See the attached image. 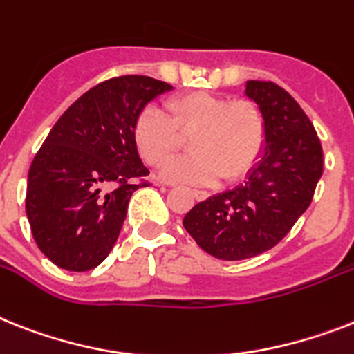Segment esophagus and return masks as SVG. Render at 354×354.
Segmentation results:
<instances>
[{
    "label": "esophagus",
    "mask_w": 354,
    "mask_h": 354,
    "mask_svg": "<svg viewBox=\"0 0 354 354\" xmlns=\"http://www.w3.org/2000/svg\"><path fill=\"white\" fill-rule=\"evenodd\" d=\"M192 194H194V197L197 198V201H204V198L208 197V195H206V192H198V189H194Z\"/></svg>",
    "instance_id": "1"
}]
</instances>
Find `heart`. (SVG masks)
Returning <instances> with one entry per match:
<instances>
[{"instance_id":"heart-1","label":"heart","mask_w":354,"mask_h":354,"mask_svg":"<svg viewBox=\"0 0 354 354\" xmlns=\"http://www.w3.org/2000/svg\"><path fill=\"white\" fill-rule=\"evenodd\" d=\"M166 115L145 108L133 124V141L151 166L166 165L179 151L183 137L194 133L189 148L197 153L166 166L160 177L171 184L206 186L221 177L241 179L255 166L266 145V119L251 101H233L212 92H188L166 103Z\"/></svg>"}]
</instances>
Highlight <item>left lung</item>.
<instances>
[{"label": "left lung", "instance_id": "8db88e82", "mask_svg": "<svg viewBox=\"0 0 354 354\" xmlns=\"http://www.w3.org/2000/svg\"><path fill=\"white\" fill-rule=\"evenodd\" d=\"M266 119V145L244 184L195 204L186 232L221 261H244L277 246L313 201L322 145L300 104L271 81H248Z\"/></svg>", "mask_w": 354, "mask_h": 354}]
</instances>
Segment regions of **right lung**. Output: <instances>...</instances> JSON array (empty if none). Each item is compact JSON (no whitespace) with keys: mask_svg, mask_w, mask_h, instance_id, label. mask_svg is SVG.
<instances>
[{"mask_svg":"<svg viewBox=\"0 0 354 354\" xmlns=\"http://www.w3.org/2000/svg\"><path fill=\"white\" fill-rule=\"evenodd\" d=\"M174 88L146 75L95 84L57 119L32 160L26 217L37 248L57 268H97L118 241L142 165L133 124L151 99Z\"/></svg>","mask_w":354,"mask_h":354,"instance_id":"add662e5","label":"right lung"}]
</instances>
